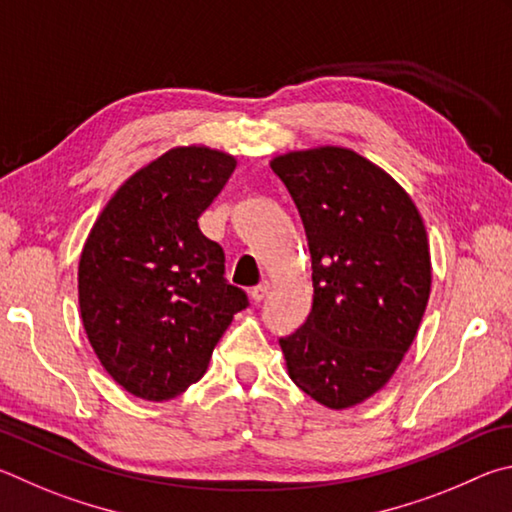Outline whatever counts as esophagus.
<instances>
[{
    "instance_id": "34e87169",
    "label": "esophagus",
    "mask_w": 512,
    "mask_h": 512,
    "mask_svg": "<svg viewBox=\"0 0 512 512\" xmlns=\"http://www.w3.org/2000/svg\"><path fill=\"white\" fill-rule=\"evenodd\" d=\"M267 292H270V283H267V281L258 283L256 288H251V299H254L256 303H261L267 297Z\"/></svg>"
}]
</instances>
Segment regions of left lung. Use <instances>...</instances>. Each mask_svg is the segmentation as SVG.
<instances>
[{"mask_svg":"<svg viewBox=\"0 0 512 512\" xmlns=\"http://www.w3.org/2000/svg\"><path fill=\"white\" fill-rule=\"evenodd\" d=\"M306 229L312 310L281 337L288 373L324 407L378 393L423 321L432 261L423 218L405 188L373 161L337 146L272 159Z\"/></svg>","mask_w":512,"mask_h":512,"instance_id":"8db88e82","label":"left lung"}]
</instances>
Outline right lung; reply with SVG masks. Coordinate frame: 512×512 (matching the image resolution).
<instances>
[{
	"mask_svg": "<svg viewBox=\"0 0 512 512\" xmlns=\"http://www.w3.org/2000/svg\"><path fill=\"white\" fill-rule=\"evenodd\" d=\"M236 168L206 146H179L112 195L85 240L78 303L103 369L132 396L161 402L204 375L247 294L224 279V251L197 218Z\"/></svg>",
	"mask_w": 512,
	"mask_h": 512,
	"instance_id": "obj_1",
	"label": "right lung"
}]
</instances>
